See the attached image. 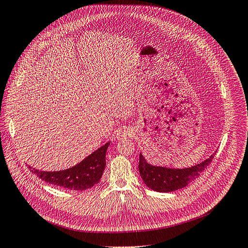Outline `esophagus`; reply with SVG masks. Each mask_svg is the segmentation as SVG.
<instances>
[{"label": "esophagus", "mask_w": 248, "mask_h": 248, "mask_svg": "<svg viewBox=\"0 0 248 248\" xmlns=\"http://www.w3.org/2000/svg\"><path fill=\"white\" fill-rule=\"evenodd\" d=\"M132 134H133V132L130 129H124L117 133V138L119 140L130 138V137H132Z\"/></svg>", "instance_id": "1"}]
</instances>
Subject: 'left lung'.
Listing matches in <instances>:
<instances>
[{"label": "left lung", "mask_w": 248, "mask_h": 248, "mask_svg": "<svg viewBox=\"0 0 248 248\" xmlns=\"http://www.w3.org/2000/svg\"><path fill=\"white\" fill-rule=\"evenodd\" d=\"M215 154L194 167L187 169H169L151 166L140 153L139 171L144 183L156 192H171L186 187L190 182L198 178L213 161Z\"/></svg>", "instance_id": "left-lung-1"}]
</instances>
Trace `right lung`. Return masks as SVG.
<instances>
[{"label":"right lung","instance_id":"1","mask_svg":"<svg viewBox=\"0 0 248 248\" xmlns=\"http://www.w3.org/2000/svg\"><path fill=\"white\" fill-rule=\"evenodd\" d=\"M110 142L103 145L77 166L59 171H44L29 167L31 172L49 184L65 189L84 191L98 184L106 166V151Z\"/></svg>","mask_w":248,"mask_h":248}]
</instances>
